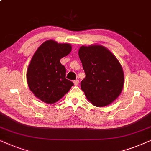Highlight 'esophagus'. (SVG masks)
I'll return each mask as SVG.
<instances>
[{
	"mask_svg": "<svg viewBox=\"0 0 151 151\" xmlns=\"http://www.w3.org/2000/svg\"><path fill=\"white\" fill-rule=\"evenodd\" d=\"M79 83V80H74V84L75 86H77Z\"/></svg>",
	"mask_w": 151,
	"mask_h": 151,
	"instance_id": "1",
	"label": "esophagus"
}]
</instances>
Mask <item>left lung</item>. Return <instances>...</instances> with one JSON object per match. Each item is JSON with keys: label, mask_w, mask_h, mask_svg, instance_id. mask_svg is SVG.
I'll use <instances>...</instances> for the list:
<instances>
[{"label": "left lung", "mask_w": 151, "mask_h": 151, "mask_svg": "<svg viewBox=\"0 0 151 151\" xmlns=\"http://www.w3.org/2000/svg\"><path fill=\"white\" fill-rule=\"evenodd\" d=\"M86 77L81 88L92 105L104 107L117 99L123 89V68L108 48L99 44L82 45L79 50Z\"/></svg>", "instance_id": "8db88e82"}]
</instances>
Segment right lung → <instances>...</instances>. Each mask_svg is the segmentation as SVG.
Segmentation results:
<instances>
[{"label":"right lung","instance_id":"right-lung-1","mask_svg":"<svg viewBox=\"0 0 151 151\" xmlns=\"http://www.w3.org/2000/svg\"><path fill=\"white\" fill-rule=\"evenodd\" d=\"M72 51L70 43H58L50 39L38 47L27 70V82L36 97L48 104L61 99L74 83L65 79V68L61 58Z\"/></svg>","mask_w":151,"mask_h":151}]
</instances>
